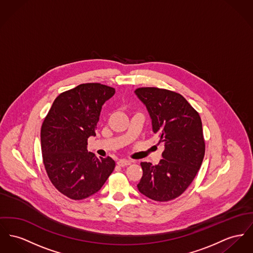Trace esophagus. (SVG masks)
I'll list each match as a JSON object with an SVG mask.
<instances>
[{"label":"esophagus","instance_id":"esophagus-1","mask_svg":"<svg viewBox=\"0 0 253 253\" xmlns=\"http://www.w3.org/2000/svg\"><path fill=\"white\" fill-rule=\"evenodd\" d=\"M117 164H118L119 166H121V167H125V166H127V165H130L131 162L129 160L121 159V160H119L118 162H117Z\"/></svg>","mask_w":253,"mask_h":253}]
</instances>
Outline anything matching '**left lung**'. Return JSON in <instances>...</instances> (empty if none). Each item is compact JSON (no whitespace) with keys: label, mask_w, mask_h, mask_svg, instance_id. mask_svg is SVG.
Returning a JSON list of instances; mask_svg holds the SVG:
<instances>
[{"label":"left lung","mask_w":253,"mask_h":253,"mask_svg":"<svg viewBox=\"0 0 253 253\" xmlns=\"http://www.w3.org/2000/svg\"><path fill=\"white\" fill-rule=\"evenodd\" d=\"M152 119V130L165 144L158 165L141 162L138 190L156 202L179 197L194 180L205 152L202 119L180 94L156 87L135 90Z\"/></svg>","instance_id":"8db88e82"}]
</instances>
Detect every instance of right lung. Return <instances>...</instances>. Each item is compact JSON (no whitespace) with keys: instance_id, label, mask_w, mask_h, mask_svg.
I'll use <instances>...</instances> for the list:
<instances>
[{"instance_id":"add662e5","label":"right lung","mask_w":253,"mask_h":253,"mask_svg":"<svg viewBox=\"0 0 253 253\" xmlns=\"http://www.w3.org/2000/svg\"><path fill=\"white\" fill-rule=\"evenodd\" d=\"M115 89L84 84L61 93L52 102L41 127V151L47 174L61 194L80 201L100 191L115 168V161L87 151L96 136L101 106Z\"/></svg>"}]
</instances>
